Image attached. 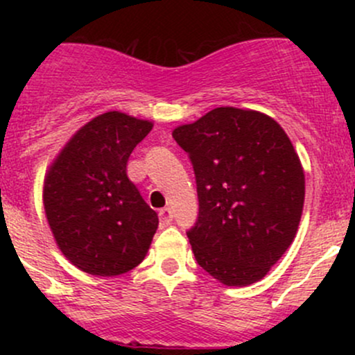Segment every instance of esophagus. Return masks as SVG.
I'll use <instances>...</instances> for the list:
<instances>
[{
	"instance_id": "34e87169",
	"label": "esophagus",
	"mask_w": 355,
	"mask_h": 355,
	"mask_svg": "<svg viewBox=\"0 0 355 355\" xmlns=\"http://www.w3.org/2000/svg\"><path fill=\"white\" fill-rule=\"evenodd\" d=\"M158 217H160L162 225H170L173 220L172 209H170V207H165V209H162L160 211H158Z\"/></svg>"
}]
</instances>
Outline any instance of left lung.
Segmentation results:
<instances>
[{"mask_svg": "<svg viewBox=\"0 0 355 355\" xmlns=\"http://www.w3.org/2000/svg\"><path fill=\"white\" fill-rule=\"evenodd\" d=\"M172 135L197 182L198 217L187 230L197 263L230 287L263 279L304 209V170L287 133L263 113L220 107Z\"/></svg>", "mask_w": 355, "mask_h": 355, "instance_id": "left-lung-1", "label": "left lung"}]
</instances>
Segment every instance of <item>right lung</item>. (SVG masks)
I'll return each instance as SVG.
<instances>
[{"label":"right lung","instance_id":"add662e5","mask_svg":"<svg viewBox=\"0 0 355 355\" xmlns=\"http://www.w3.org/2000/svg\"><path fill=\"white\" fill-rule=\"evenodd\" d=\"M152 123L108 112L81 126L44 178L43 203L68 260L92 275L125 274L145 259L158 227L126 175L130 153Z\"/></svg>","mask_w":355,"mask_h":355}]
</instances>
